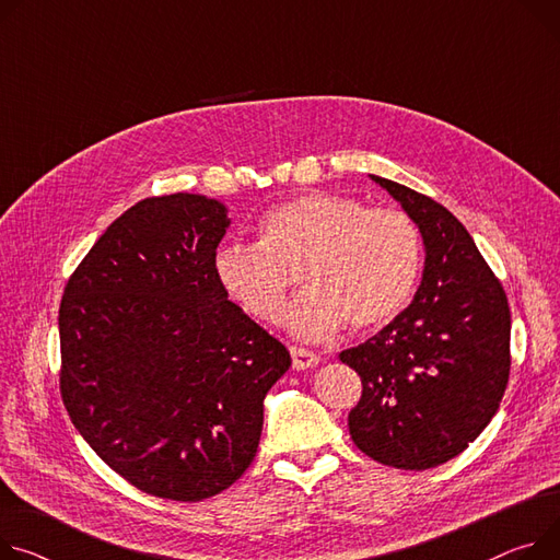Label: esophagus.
<instances>
[{"mask_svg": "<svg viewBox=\"0 0 560 560\" xmlns=\"http://www.w3.org/2000/svg\"><path fill=\"white\" fill-rule=\"evenodd\" d=\"M289 352H291V359H293V368H295V370H307V368H314V365L318 363V357H316L314 352L305 350V348L291 346Z\"/></svg>", "mask_w": 560, "mask_h": 560, "instance_id": "obj_1", "label": "esophagus"}]
</instances>
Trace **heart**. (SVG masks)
I'll return each instance as SVG.
<instances>
[{
  "mask_svg": "<svg viewBox=\"0 0 560 560\" xmlns=\"http://www.w3.org/2000/svg\"><path fill=\"white\" fill-rule=\"evenodd\" d=\"M421 269V237L401 210L310 192L278 203L260 222V242H224L212 271L244 314L271 323L291 273L300 291L282 314L298 338H329L390 323L410 300Z\"/></svg>",
  "mask_w": 560,
  "mask_h": 560,
  "instance_id": "obj_1",
  "label": "heart"
}]
</instances>
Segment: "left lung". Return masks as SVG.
Returning a JSON list of instances; mask_svg holds the SVG:
<instances>
[{
	"label": "left lung",
	"instance_id": "8db88e82",
	"mask_svg": "<svg viewBox=\"0 0 560 560\" xmlns=\"http://www.w3.org/2000/svg\"><path fill=\"white\" fill-rule=\"evenodd\" d=\"M401 203L423 240L412 303L340 361L363 395L348 417L372 459L423 470L459 455L489 425L509 381L511 312L502 284L451 210L370 175Z\"/></svg>",
	"mask_w": 560,
	"mask_h": 560
}]
</instances>
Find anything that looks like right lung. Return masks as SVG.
Listing matches in <instances>:
<instances>
[{
	"label": "right lung",
	"instance_id": "right-lung-1",
	"mask_svg": "<svg viewBox=\"0 0 560 560\" xmlns=\"http://www.w3.org/2000/svg\"><path fill=\"white\" fill-rule=\"evenodd\" d=\"M229 208L150 197L84 255L60 303V393L82 440L137 489L199 502L255 457L282 342L214 278Z\"/></svg>",
	"mask_w": 560,
	"mask_h": 560
}]
</instances>
